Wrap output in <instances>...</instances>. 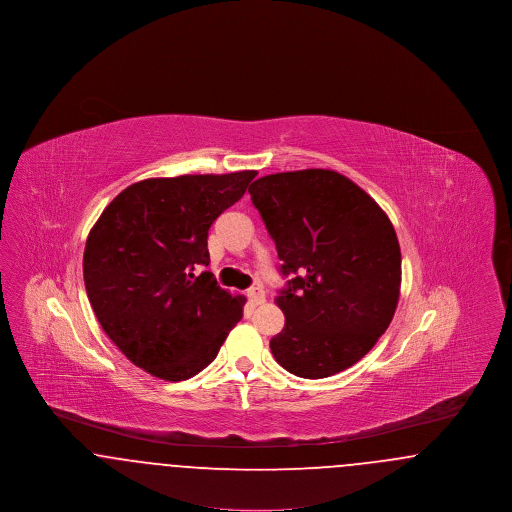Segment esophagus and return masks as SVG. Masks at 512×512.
<instances>
[{
  "mask_svg": "<svg viewBox=\"0 0 512 512\" xmlns=\"http://www.w3.org/2000/svg\"><path fill=\"white\" fill-rule=\"evenodd\" d=\"M247 297H249V301H251L253 305H261V303H265V299H267L263 288H259V286L249 288V290H247Z\"/></svg>",
  "mask_w": 512,
  "mask_h": 512,
  "instance_id": "esophagus-1",
  "label": "esophagus"
}]
</instances>
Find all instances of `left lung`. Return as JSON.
<instances>
[{
    "label": "left lung",
    "mask_w": 512,
    "mask_h": 512,
    "mask_svg": "<svg viewBox=\"0 0 512 512\" xmlns=\"http://www.w3.org/2000/svg\"><path fill=\"white\" fill-rule=\"evenodd\" d=\"M276 244L284 330L270 340L278 365L328 378L361 361L388 330L401 288V249L382 207L340 172H278L249 186Z\"/></svg>",
    "instance_id": "8db88e82"
}]
</instances>
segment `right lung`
<instances>
[{"mask_svg": "<svg viewBox=\"0 0 512 512\" xmlns=\"http://www.w3.org/2000/svg\"><path fill=\"white\" fill-rule=\"evenodd\" d=\"M255 171L147 178L122 190L90 230L84 284L101 328L151 376L188 380L244 317V295L217 286L207 234Z\"/></svg>", "mask_w": 512, "mask_h": 512, "instance_id": "1", "label": "right lung"}]
</instances>
